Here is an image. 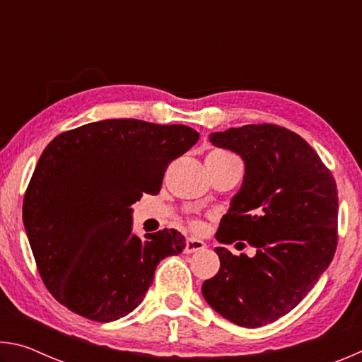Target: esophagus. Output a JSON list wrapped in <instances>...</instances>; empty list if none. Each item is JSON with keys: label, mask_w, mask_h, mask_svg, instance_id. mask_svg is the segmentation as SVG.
<instances>
[{"label": "esophagus", "mask_w": 362, "mask_h": 362, "mask_svg": "<svg viewBox=\"0 0 362 362\" xmlns=\"http://www.w3.org/2000/svg\"><path fill=\"white\" fill-rule=\"evenodd\" d=\"M204 249H206V244L201 240H196V238H188L187 240V246H185L187 254L199 252V250H204Z\"/></svg>", "instance_id": "1"}]
</instances>
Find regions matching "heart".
I'll return each instance as SVG.
<instances>
[{"instance_id": "b5f03b06", "label": "heart", "mask_w": 362, "mask_h": 362, "mask_svg": "<svg viewBox=\"0 0 362 362\" xmlns=\"http://www.w3.org/2000/svg\"><path fill=\"white\" fill-rule=\"evenodd\" d=\"M193 226H194V228H199L201 225H199V223H193Z\"/></svg>"}]
</instances>
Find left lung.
Wrapping results in <instances>:
<instances>
[{
  "instance_id": "left-lung-1",
  "label": "left lung",
  "mask_w": 362,
  "mask_h": 362,
  "mask_svg": "<svg viewBox=\"0 0 362 362\" xmlns=\"http://www.w3.org/2000/svg\"><path fill=\"white\" fill-rule=\"evenodd\" d=\"M209 139L246 164L217 241H247L257 254L216 247L220 269L201 291L228 321L262 327L296 308L332 262L339 241L337 183L317 153L278 124L231 127Z\"/></svg>"
}]
</instances>
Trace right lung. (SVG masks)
I'll list each match as a JSON object with an SVG mask.
<instances>
[{
    "mask_svg": "<svg viewBox=\"0 0 362 362\" xmlns=\"http://www.w3.org/2000/svg\"><path fill=\"white\" fill-rule=\"evenodd\" d=\"M183 124L132 118L89 122L51 140L23 196L22 217L40 276L59 303L110 322L142 302L179 231L132 235L131 204L158 194L175 158L198 142Z\"/></svg>",
    "mask_w": 362,
    "mask_h": 362,
    "instance_id": "right-lung-1",
    "label": "right lung"
}]
</instances>
